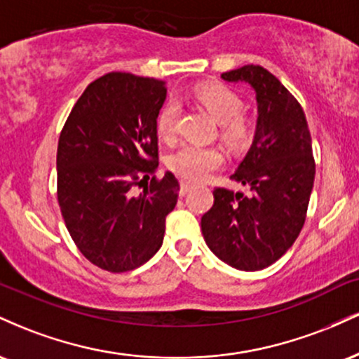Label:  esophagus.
I'll return each mask as SVG.
<instances>
[{"instance_id":"34e87169","label":"esophagus","mask_w":359,"mask_h":359,"mask_svg":"<svg viewBox=\"0 0 359 359\" xmlns=\"http://www.w3.org/2000/svg\"><path fill=\"white\" fill-rule=\"evenodd\" d=\"M191 187H192L191 182H187V180H182V182H180V196H185V194L191 191Z\"/></svg>"}]
</instances>
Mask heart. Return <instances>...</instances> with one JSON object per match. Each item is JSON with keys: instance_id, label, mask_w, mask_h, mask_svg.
<instances>
[{"instance_id": "b5f03b06", "label": "heart", "mask_w": 359, "mask_h": 359, "mask_svg": "<svg viewBox=\"0 0 359 359\" xmlns=\"http://www.w3.org/2000/svg\"><path fill=\"white\" fill-rule=\"evenodd\" d=\"M197 97L205 106V109L212 114V118L219 123L221 137L229 147H245L253 137V126L250 119L243 116L245 102L233 89L221 84H209L197 90ZM180 104L175 100H170L160 109L156 118L158 133L165 142H174L179 131ZM224 162V155L217 147L196 145L185 143L170 155L168 165L175 174L187 180H204Z\"/></svg>"}]
</instances>
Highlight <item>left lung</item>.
<instances>
[{
    "mask_svg": "<svg viewBox=\"0 0 359 359\" xmlns=\"http://www.w3.org/2000/svg\"><path fill=\"white\" fill-rule=\"evenodd\" d=\"M257 93L258 123L248 155L231 175L250 194L214 189L201 219L208 246L236 270H263L285 255L306 222L316 177L312 138L302 106L262 65L221 74Z\"/></svg>",
    "mask_w": 359,
    "mask_h": 359,
    "instance_id": "left-lung-1",
    "label": "left lung"
}]
</instances>
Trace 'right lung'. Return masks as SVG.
Returning <instances> with one entry per match:
<instances>
[{
	"label": "right lung",
	"instance_id": "1",
	"mask_svg": "<svg viewBox=\"0 0 359 359\" xmlns=\"http://www.w3.org/2000/svg\"><path fill=\"white\" fill-rule=\"evenodd\" d=\"M165 96L163 81L104 74L86 88L60 131L62 217L81 253L111 273L135 270L154 257L177 204V177L155 175L156 118ZM137 187L144 189L140 194Z\"/></svg>",
	"mask_w": 359,
	"mask_h": 359
}]
</instances>
